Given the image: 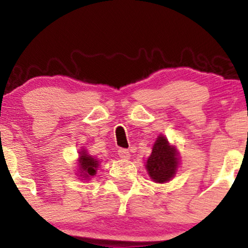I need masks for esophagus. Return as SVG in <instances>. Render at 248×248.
<instances>
[{"label": "esophagus", "instance_id": "1", "mask_svg": "<svg viewBox=\"0 0 248 248\" xmlns=\"http://www.w3.org/2000/svg\"><path fill=\"white\" fill-rule=\"evenodd\" d=\"M118 155L120 156L122 160H129L130 158V153L127 149H120L118 152Z\"/></svg>", "mask_w": 248, "mask_h": 248}]
</instances>
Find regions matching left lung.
Wrapping results in <instances>:
<instances>
[{"label":"left lung","instance_id":"8db88e82","mask_svg":"<svg viewBox=\"0 0 248 248\" xmlns=\"http://www.w3.org/2000/svg\"><path fill=\"white\" fill-rule=\"evenodd\" d=\"M149 177L155 183H167L175 177L179 168V153L176 146L170 144L164 135L157 136L153 150L146 161Z\"/></svg>","mask_w":248,"mask_h":248}]
</instances>
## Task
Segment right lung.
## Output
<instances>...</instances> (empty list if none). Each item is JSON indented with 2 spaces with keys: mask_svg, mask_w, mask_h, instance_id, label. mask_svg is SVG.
I'll return each mask as SVG.
<instances>
[{
  "mask_svg": "<svg viewBox=\"0 0 248 248\" xmlns=\"http://www.w3.org/2000/svg\"><path fill=\"white\" fill-rule=\"evenodd\" d=\"M79 157H78V167H77V176L81 181H90L91 178L94 177L96 175V171L100 168V161L94 156L90 155L86 149L81 148L78 152Z\"/></svg>",
  "mask_w": 248,
  "mask_h": 248,
  "instance_id": "1",
  "label": "right lung"
}]
</instances>
